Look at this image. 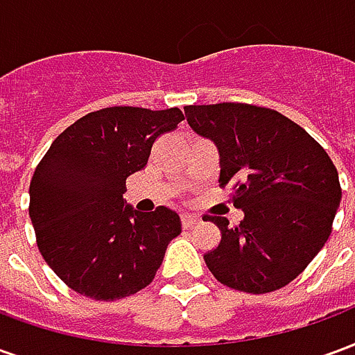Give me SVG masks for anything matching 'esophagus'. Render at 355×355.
<instances>
[{
    "instance_id": "obj_1",
    "label": "esophagus",
    "mask_w": 355,
    "mask_h": 355,
    "mask_svg": "<svg viewBox=\"0 0 355 355\" xmlns=\"http://www.w3.org/2000/svg\"><path fill=\"white\" fill-rule=\"evenodd\" d=\"M196 224H200V216L192 215V213H182V226L184 228H192Z\"/></svg>"
}]
</instances>
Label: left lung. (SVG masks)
Here are the masks:
<instances>
[{"label": "left lung", "instance_id": "8db88e82", "mask_svg": "<svg viewBox=\"0 0 355 355\" xmlns=\"http://www.w3.org/2000/svg\"><path fill=\"white\" fill-rule=\"evenodd\" d=\"M188 125L220 155V186L234 184L239 226L207 216L223 234L203 254L216 279L253 295L291 283L325 245L340 205L338 173L327 152L270 108L241 102L186 106Z\"/></svg>", "mask_w": 355, "mask_h": 355}]
</instances>
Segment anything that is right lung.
<instances>
[{
  "label": "right lung",
  "mask_w": 355,
  "mask_h": 355,
  "mask_svg": "<svg viewBox=\"0 0 355 355\" xmlns=\"http://www.w3.org/2000/svg\"><path fill=\"white\" fill-rule=\"evenodd\" d=\"M184 119L178 108L112 106L91 112L51 144L30 182L40 253L83 297L117 300L152 283L171 239L182 232L169 207L140 213L125 180L144 169L152 144Z\"/></svg>",
  "instance_id": "1"
}]
</instances>
